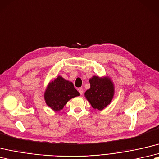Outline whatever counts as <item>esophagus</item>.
<instances>
[{
	"mask_svg": "<svg viewBox=\"0 0 159 159\" xmlns=\"http://www.w3.org/2000/svg\"><path fill=\"white\" fill-rule=\"evenodd\" d=\"M78 91H79V92L80 94L81 95H82L83 94V92H84V91H83V88H79Z\"/></svg>",
	"mask_w": 159,
	"mask_h": 159,
	"instance_id": "esophagus-1",
	"label": "esophagus"
}]
</instances>
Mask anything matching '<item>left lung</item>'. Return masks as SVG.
<instances>
[{
    "label": "left lung",
    "instance_id": "1",
    "mask_svg": "<svg viewBox=\"0 0 159 159\" xmlns=\"http://www.w3.org/2000/svg\"><path fill=\"white\" fill-rule=\"evenodd\" d=\"M89 81L90 88L85 91L84 97L95 110H104L114 98L115 88L112 80L108 76H93Z\"/></svg>",
    "mask_w": 159,
    "mask_h": 159
}]
</instances>
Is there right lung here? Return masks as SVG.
I'll return each mask as SVG.
<instances>
[{"instance_id": "obj_1", "label": "right lung", "mask_w": 159, "mask_h": 159, "mask_svg": "<svg viewBox=\"0 0 159 159\" xmlns=\"http://www.w3.org/2000/svg\"><path fill=\"white\" fill-rule=\"evenodd\" d=\"M79 95V92L72 82L59 75L48 83L44 93V99L51 110L59 112L64 108L70 99Z\"/></svg>"}]
</instances>
